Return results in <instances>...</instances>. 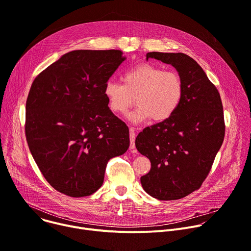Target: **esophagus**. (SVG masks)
Wrapping results in <instances>:
<instances>
[{
    "mask_svg": "<svg viewBox=\"0 0 251 251\" xmlns=\"http://www.w3.org/2000/svg\"><path fill=\"white\" fill-rule=\"evenodd\" d=\"M130 149H135V139H136V133L133 128L130 129Z\"/></svg>",
    "mask_w": 251,
    "mask_h": 251,
    "instance_id": "obj_1",
    "label": "esophagus"
}]
</instances>
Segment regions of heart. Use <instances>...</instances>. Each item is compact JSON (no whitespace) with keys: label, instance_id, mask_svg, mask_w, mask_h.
I'll list each match as a JSON object with an SVG mask.
<instances>
[{"label":"heart","instance_id":"obj_1","mask_svg":"<svg viewBox=\"0 0 251 251\" xmlns=\"http://www.w3.org/2000/svg\"><path fill=\"white\" fill-rule=\"evenodd\" d=\"M123 84L109 79L105 83L104 95L110 109L122 114L134 103L138 106L127 115L134 124L154 119L165 121L175 114L181 105L184 84L181 76L174 70L143 63L136 65L122 75Z\"/></svg>","mask_w":251,"mask_h":251}]
</instances>
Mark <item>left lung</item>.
<instances>
[{
    "mask_svg": "<svg viewBox=\"0 0 251 251\" xmlns=\"http://www.w3.org/2000/svg\"><path fill=\"white\" fill-rule=\"evenodd\" d=\"M176 68L184 84L177 110L169 119L147 127L136 138L137 150L151 162L141 176L147 194L161 201L182 199L200 189L225 138L220 93L200 64L182 52H148Z\"/></svg>",
    "mask_w": 251,
    "mask_h": 251,
    "instance_id": "8db88e82",
    "label": "left lung"
}]
</instances>
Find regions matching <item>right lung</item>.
<instances>
[{
	"label": "right lung",
	"instance_id": "1",
	"mask_svg": "<svg viewBox=\"0 0 251 251\" xmlns=\"http://www.w3.org/2000/svg\"><path fill=\"white\" fill-rule=\"evenodd\" d=\"M122 54L69 51L31 84L25 104L27 145L46 180L61 194L95 193L108 161L129 148V129L104 95L105 83L126 59Z\"/></svg>",
	"mask_w": 251,
	"mask_h": 251
}]
</instances>
